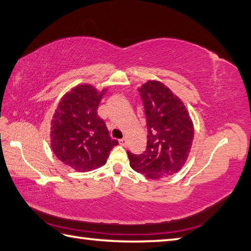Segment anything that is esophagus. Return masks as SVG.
<instances>
[{
  "mask_svg": "<svg viewBox=\"0 0 251 251\" xmlns=\"http://www.w3.org/2000/svg\"><path fill=\"white\" fill-rule=\"evenodd\" d=\"M120 145L123 147H126L127 146V139L126 138H123V139H120Z\"/></svg>",
  "mask_w": 251,
  "mask_h": 251,
  "instance_id": "esophagus-1",
  "label": "esophagus"
}]
</instances>
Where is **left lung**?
Here are the masks:
<instances>
[{
  "label": "left lung",
  "mask_w": 251,
  "mask_h": 251,
  "mask_svg": "<svg viewBox=\"0 0 251 251\" xmlns=\"http://www.w3.org/2000/svg\"><path fill=\"white\" fill-rule=\"evenodd\" d=\"M145 104L149 140L140 155L127 152L130 167L157 180L180 172L189 158L194 125L183 101L166 85L149 79L138 88Z\"/></svg>",
  "instance_id": "left-lung-1"
}]
</instances>
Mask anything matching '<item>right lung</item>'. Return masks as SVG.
Returning a JSON list of instances; mask_svg holds the SVG:
<instances>
[{
  "instance_id": "obj_1",
  "label": "right lung",
  "mask_w": 251,
  "mask_h": 251,
  "mask_svg": "<svg viewBox=\"0 0 251 251\" xmlns=\"http://www.w3.org/2000/svg\"><path fill=\"white\" fill-rule=\"evenodd\" d=\"M108 88L98 90L84 83L62 96L50 122V148L56 157L79 173L92 172L106 163L119 145L111 139L97 110Z\"/></svg>"
}]
</instances>
